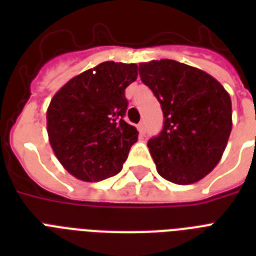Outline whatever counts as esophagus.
<instances>
[{
  "label": "esophagus",
  "instance_id": "esophagus-1",
  "mask_svg": "<svg viewBox=\"0 0 256 256\" xmlns=\"http://www.w3.org/2000/svg\"><path fill=\"white\" fill-rule=\"evenodd\" d=\"M136 128H138V132H140V134H142V136H144V132H146V126H144V122H140V124H138Z\"/></svg>",
  "mask_w": 256,
  "mask_h": 256
}]
</instances>
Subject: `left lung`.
<instances>
[{
	"label": "left lung",
	"instance_id": "obj_1",
	"mask_svg": "<svg viewBox=\"0 0 256 256\" xmlns=\"http://www.w3.org/2000/svg\"><path fill=\"white\" fill-rule=\"evenodd\" d=\"M164 112V130L148 148L162 178L191 184L219 164L232 128L230 94L214 77L174 60L140 64Z\"/></svg>",
	"mask_w": 256,
	"mask_h": 256
}]
</instances>
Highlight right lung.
Instances as JSON below:
<instances>
[{
    "mask_svg": "<svg viewBox=\"0 0 256 256\" xmlns=\"http://www.w3.org/2000/svg\"><path fill=\"white\" fill-rule=\"evenodd\" d=\"M138 77L136 64L106 61L72 78L50 100V146L70 174L100 182L122 170L138 132L124 120V88Z\"/></svg>",
    "mask_w": 256,
    "mask_h": 256,
    "instance_id": "obj_1",
    "label": "right lung"
}]
</instances>
